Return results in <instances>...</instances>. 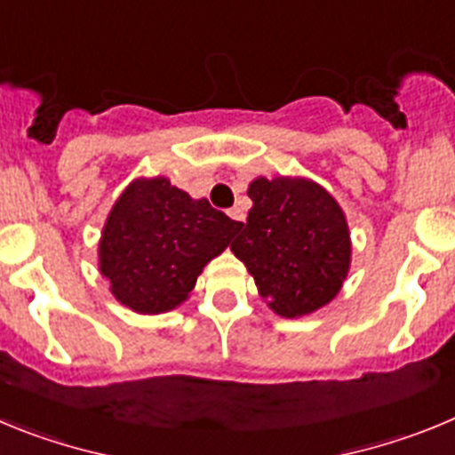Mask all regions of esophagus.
<instances>
[{
  "label": "esophagus",
  "instance_id": "34e87169",
  "mask_svg": "<svg viewBox=\"0 0 455 455\" xmlns=\"http://www.w3.org/2000/svg\"><path fill=\"white\" fill-rule=\"evenodd\" d=\"M228 218L235 220V222H244V212H243V208L233 206L231 211H228Z\"/></svg>",
  "mask_w": 455,
  "mask_h": 455
}]
</instances>
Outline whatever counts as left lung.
<instances>
[{
	"instance_id": "obj_1",
	"label": "left lung",
	"mask_w": 455,
	"mask_h": 455,
	"mask_svg": "<svg viewBox=\"0 0 455 455\" xmlns=\"http://www.w3.org/2000/svg\"><path fill=\"white\" fill-rule=\"evenodd\" d=\"M253 208L231 243L281 317H301L339 292L349 272L351 243L342 208L324 188L306 179H256Z\"/></svg>"
}]
</instances>
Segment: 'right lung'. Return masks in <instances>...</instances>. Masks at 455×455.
<instances>
[{
	"mask_svg": "<svg viewBox=\"0 0 455 455\" xmlns=\"http://www.w3.org/2000/svg\"><path fill=\"white\" fill-rule=\"evenodd\" d=\"M243 227L167 179L133 181L106 220L100 269L120 304L145 315L186 301L211 258Z\"/></svg>",
	"mask_w": 455,
	"mask_h": 455,
	"instance_id": "right-lung-1",
	"label": "right lung"
}]
</instances>
